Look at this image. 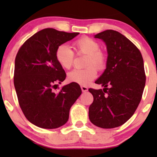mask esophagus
<instances>
[{"mask_svg":"<svg viewBox=\"0 0 157 157\" xmlns=\"http://www.w3.org/2000/svg\"><path fill=\"white\" fill-rule=\"evenodd\" d=\"M81 89H82V91H83V92H86V91H88V88L86 87V86H81Z\"/></svg>","mask_w":157,"mask_h":157,"instance_id":"esophagus-1","label":"esophagus"}]
</instances>
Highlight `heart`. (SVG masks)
Here are the masks:
<instances>
[{"label":"heart","mask_w":157,"mask_h":157,"mask_svg":"<svg viewBox=\"0 0 157 157\" xmlns=\"http://www.w3.org/2000/svg\"><path fill=\"white\" fill-rule=\"evenodd\" d=\"M74 49L77 55H87L86 66L87 68H76L68 74V79L71 82L86 86L94 80L97 70L101 71L106 67L107 57L100 49V45L97 40L87 36H83L73 43ZM57 63L65 69H69L75 60V52L68 45L63 44L57 46L55 52Z\"/></svg>","instance_id":"b5f03b06"}]
</instances>
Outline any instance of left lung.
<instances>
[{"label": "left lung", "mask_w": 157, "mask_h": 157, "mask_svg": "<svg viewBox=\"0 0 157 157\" xmlns=\"http://www.w3.org/2000/svg\"><path fill=\"white\" fill-rule=\"evenodd\" d=\"M105 43L106 68L95 83L103 90L89 89L94 101L89 106V120L102 128L123 125L133 116L141 101L145 73L141 52L132 42L114 30L95 35Z\"/></svg>", "instance_id": "1"}]
</instances>
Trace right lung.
I'll return each mask as SVG.
<instances>
[{"mask_svg":"<svg viewBox=\"0 0 157 157\" xmlns=\"http://www.w3.org/2000/svg\"><path fill=\"white\" fill-rule=\"evenodd\" d=\"M78 35L44 29L26 40L17 52L14 71L17 100L26 118L37 127L53 129L66 124L71 105L82 93L76 82L53 91L66 77L56 60V49Z\"/></svg>","mask_w":157,"mask_h":157,"instance_id":"1","label":"right lung"}]
</instances>
